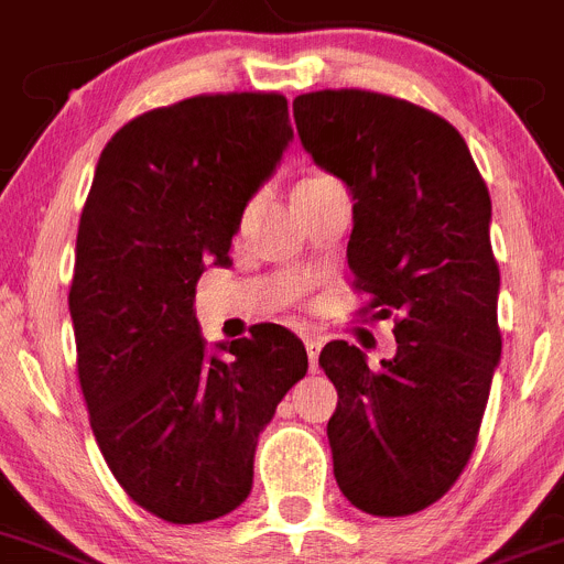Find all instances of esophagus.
<instances>
[{"mask_svg":"<svg viewBox=\"0 0 564 564\" xmlns=\"http://www.w3.org/2000/svg\"><path fill=\"white\" fill-rule=\"evenodd\" d=\"M319 339L317 337H306V354H308V365L312 370H317V357H319Z\"/></svg>","mask_w":564,"mask_h":564,"instance_id":"1","label":"esophagus"}]
</instances>
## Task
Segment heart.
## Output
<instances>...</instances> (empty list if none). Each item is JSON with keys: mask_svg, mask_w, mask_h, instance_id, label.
<instances>
[{"mask_svg": "<svg viewBox=\"0 0 564 564\" xmlns=\"http://www.w3.org/2000/svg\"><path fill=\"white\" fill-rule=\"evenodd\" d=\"M332 185H339V182L332 180V176H326V174H312V176H306L303 182H297V187H294V196L312 194V191H319V187H332Z\"/></svg>", "mask_w": 564, "mask_h": 564, "instance_id": "1", "label": "heart"}]
</instances>
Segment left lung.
I'll list each match as a JSON object with an SVG mask.
<instances>
[{
    "label": "left lung",
    "mask_w": 564,
    "mask_h": 564,
    "mask_svg": "<svg viewBox=\"0 0 564 564\" xmlns=\"http://www.w3.org/2000/svg\"><path fill=\"white\" fill-rule=\"evenodd\" d=\"M292 109L303 149L354 196L359 314L393 317L395 357L379 368L345 339L319 351L339 395L334 478L365 514H415L469 464L503 348L489 187L464 137L424 106L319 89Z\"/></svg>",
    "instance_id": "left-lung-1"
}]
</instances>
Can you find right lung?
Wrapping results in <instances>:
<instances>
[{"label":"right lung","mask_w":564,"mask_h":564,"mask_svg":"<svg viewBox=\"0 0 564 564\" xmlns=\"http://www.w3.org/2000/svg\"><path fill=\"white\" fill-rule=\"evenodd\" d=\"M292 140L278 93L194 95L106 143L80 210L69 286L78 382L111 475L176 525L225 517L252 489L258 433L306 377L275 323L207 354L194 294L230 263L241 213Z\"/></svg>","instance_id":"add662e5"}]
</instances>
